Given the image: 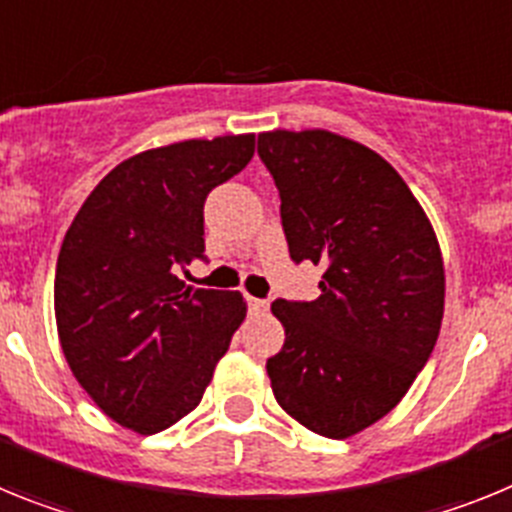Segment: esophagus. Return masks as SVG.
<instances>
[{
  "label": "esophagus",
  "mask_w": 512,
  "mask_h": 512,
  "mask_svg": "<svg viewBox=\"0 0 512 512\" xmlns=\"http://www.w3.org/2000/svg\"><path fill=\"white\" fill-rule=\"evenodd\" d=\"M248 310L256 312V315H266L269 312V302L259 300V297H248Z\"/></svg>",
  "instance_id": "1"
}]
</instances>
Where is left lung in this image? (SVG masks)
<instances>
[{
    "label": "left lung",
    "mask_w": 512,
    "mask_h": 512,
    "mask_svg": "<svg viewBox=\"0 0 512 512\" xmlns=\"http://www.w3.org/2000/svg\"><path fill=\"white\" fill-rule=\"evenodd\" d=\"M295 264L325 266L320 297L277 300L282 351L266 361L287 415L351 438L397 408L443 320L446 274L431 220L377 151L330 130L259 133Z\"/></svg>",
    "instance_id": "left-lung-1"
}]
</instances>
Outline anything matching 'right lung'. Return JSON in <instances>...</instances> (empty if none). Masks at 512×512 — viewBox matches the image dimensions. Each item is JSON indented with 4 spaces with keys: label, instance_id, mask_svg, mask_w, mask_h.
<instances>
[{
    "label": "right lung",
    "instance_id": "obj_1",
    "mask_svg": "<svg viewBox=\"0 0 512 512\" xmlns=\"http://www.w3.org/2000/svg\"><path fill=\"white\" fill-rule=\"evenodd\" d=\"M256 135L135 153L94 187L61 243L53 307L71 374L140 436L200 405L246 318L241 292L194 289L179 266L205 253V197L251 161Z\"/></svg>",
    "mask_w": 512,
    "mask_h": 512
}]
</instances>
